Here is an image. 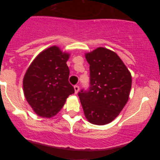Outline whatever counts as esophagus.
I'll list each match as a JSON object with an SVG mask.
<instances>
[{"mask_svg": "<svg viewBox=\"0 0 160 160\" xmlns=\"http://www.w3.org/2000/svg\"><path fill=\"white\" fill-rule=\"evenodd\" d=\"M73 88H74V91H75V94H77V93L79 91V86H78V85H75V86L73 87Z\"/></svg>", "mask_w": 160, "mask_h": 160, "instance_id": "34e87169", "label": "esophagus"}]
</instances>
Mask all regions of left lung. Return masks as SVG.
<instances>
[{
  "label": "left lung",
  "mask_w": 160,
  "mask_h": 160,
  "mask_svg": "<svg viewBox=\"0 0 160 160\" xmlns=\"http://www.w3.org/2000/svg\"><path fill=\"white\" fill-rule=\"evenodd\" d=\"M90 65V86L78 92L85 116L105 125L118 116L129 98L131 75L114 52L99 47L86 54Z\"/></svg>",
  "instance_id": "1"
}]
</instances>
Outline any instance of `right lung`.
I'll use <instances>...</instances> for the list:
<instances>
[{"label": "right lung", "instance_id": "add662e5", "mask_svg": "<svg viewBox=\"0 0 160 160\" xmlns=\"http://www.w3.org/2000/svg\"><path fill=\"white\" fill-rule=\"evenodd\" d=\"M68 58V53L52 46L38 55L25 73V97L39 116H54L62 108L68 96L74 93L69 82Z\"/></svg>", "mask_w": 160, "mask_h": 160}]
</instances>
